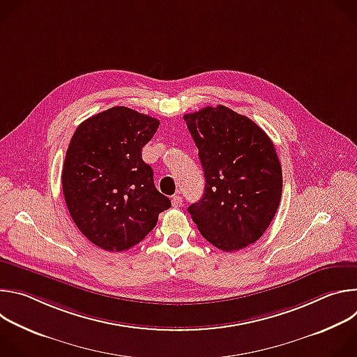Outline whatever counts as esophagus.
I'll return each instance as SVG.
<instances>
[{
  "mask_svg": "<svg viewBox=\"0 0 357 357\" xmlns=\"http://www.w3.org/2000/svg\"><path fill=\"white\" fill-rule=\"evenodd\" d=\"M172 206L174 208H181L182 206V197L179 196V195H175V196H172Z\"/></svg>",
  "mask_w": 357,
  "mask_h": 357,
  "instance_id": "1",
  "label": "esophagus"
}]
</instances>
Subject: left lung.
I'll return each instance as SVG.
<instances>
[{"mask_svg":"<svg viewBox=\"0 0 357 357\" xmlns=\"http://www.w3.org/2000/svg\"><path fill=\"white\" fill-rule=\"evenodd\" d=\"M205 172L203 197L188 208L199 231L223 251L256 243L280 206L282 171L270 137L225 107L185 114Z\"/></svg>","mask_w":357,"mask_h":357,"instance_id":"obj_1","label":"left lung"}]
</instances>
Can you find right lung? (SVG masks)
Here are the masks:
<instances>
[{
    "label": "right lung",
    "instance_id": "1",
    "mask_svg": "<svg viewBox=\"0 0 357 357\" xmlns=\"http://www.w3.org/2000/svg\"><path fill=\"white\" fill-rule=\"evenodd\" d=\"M158 126L154 117L117 106L76 128L66 151L62 186L73 222L94 245L128 250L171 208L141 157Z\"/></svg>",
    "mask_w": 357,
    "mask_h": 357
}]
</instances>
